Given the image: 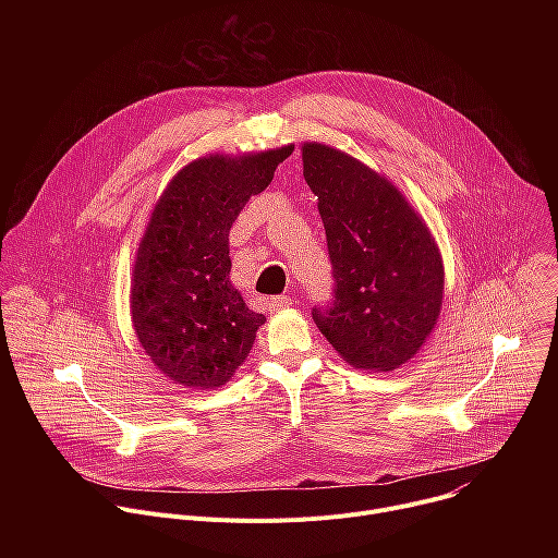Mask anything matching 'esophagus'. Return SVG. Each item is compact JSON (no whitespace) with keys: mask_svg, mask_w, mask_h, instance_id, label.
<instances>
[{"mask_svg":"<svg viewBox=\"0 0 558 558\" xmlns=\"http://www.w3.org/2000/svg\"><path fill=\"white\" fill-rule=\"evenodd\" d=\"M291 304H293L291 295H274V298L269 300V308H271V311H280V308H287V306H291Z\"/></svg>","mask_w":558,"mask_h":558,"instance_id":"esophagus-1","label":"esophagus"}]
</instances>
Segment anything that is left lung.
<instances>
[{
    "instance_id": "8db88e82",
    "label": "left lung",
    "mask_w": 558,
    "mask_h": 558,
    "mask_svg": "<svg viewBox=\"0 0 558 558\" xmlns=\"http://www.w3.org/2000/svg\"><path fill=\"white\" fill-rule=\"evenodd\" d=\"M302 163L333 269V300L315 306L313 320L355 368L392 371L420 351L439 317V250L409 201L353 156L304 143Z\"/></svg>"
}]
</instances>
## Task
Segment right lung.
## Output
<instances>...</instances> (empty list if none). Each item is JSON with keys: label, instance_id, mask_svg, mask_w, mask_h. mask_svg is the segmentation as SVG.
<instances>
[{"label": "right lung", "instance_id": "add662e5", "mask_svg": "<svg viewBox=\"0 0 558 558\" xmlns=\"http://www.w3.org/2000/svg\"><path fill=\"white\" fill-rule=\"evenodd\" d=\"M289 151L198 158L154 207L134 265L132 323L151 362L183 386H222L265 325L229 282V229Z\"/></svg>", "mask_w": 558, "mask_h": 558}]
</instances>
